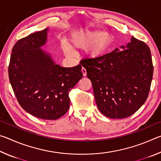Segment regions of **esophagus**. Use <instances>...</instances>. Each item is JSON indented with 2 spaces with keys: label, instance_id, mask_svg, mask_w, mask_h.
I'll return each instance as SVG.
<instances>
[{
  "label": "esophagus",
  "instance_id": "34e87169",
  "mask_svg": "<svg viewBox=\"0 0 161 161\" xmlns=\"http://www.w3.org/2000/svg\"><path fill=\"white\" fill-rule=\"evenodd\" d=\"M81 72H82V74H83V76L84 77H86V70L84 67H82L81 68Z\"/></svg>",
  "mask_w": 161,
  "mask_h": 161
}]
</instances>
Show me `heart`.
Wrapping results in <instances>:
<instances>
[{
  "mask_svg": "<svg viewBox=\"0 0 161 161\" xmlns=\"http://www.w3.org/2000/svg\"><path fill=\"white\" fill-rule=\"evenodd\" d=\"M109 35L97 31H81L71 38L70 48L85 50L92 58H97L104 53L109 45Z\"/></svg>",
  "mask_w": 161,
  "mask_h": 161,
  "instance_id": "heart-1",
  "label": "heart"
}]
</instances>
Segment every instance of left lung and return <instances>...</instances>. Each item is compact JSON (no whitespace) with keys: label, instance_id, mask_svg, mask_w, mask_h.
Here are the masks:
<instances>
[{"label":"left lung","instance_id":"obj_1","mask_svg":"<svg viewBox=\"0 0 161 161\" xmlns=\"http://www.w3.org/2000/svg\"><path fill=\"white\" fill-rule=\"evenodd\" d=\"M81 64L92 81L97 107L107 117L131 116L148 98L153 66L150 48L143 41L132 37L121 50L83 59Z\"/></svg>","mask_w":161,"mask_h":161}]
</instances>
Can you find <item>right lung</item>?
Instances as JSON below:
<instances>
[{"mask_svg":"<svg viewBox=\"0 0 161 161\" xmlns=\"http://www.w3.org/2000/svg\"><path fill=\"white\" fill-rule=\"evenodd\" d=\"M45 29L22 38L12 49L10 82L19 104L37 118L56 120L69 108V93L83 77L81 64H56L41 48L47 41Z\"/></svg>","mask_w":161,"mask_h":161,"instance_id":"right-lung-1","label":"right lung"}]
</instances>
